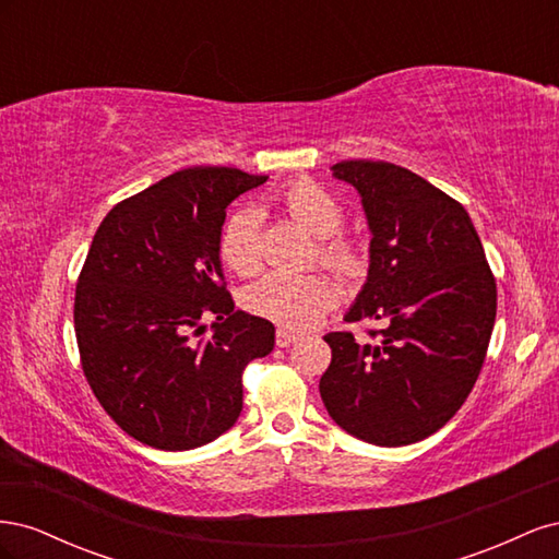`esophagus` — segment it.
I'll return each mask as SVG.
<instances>
[{
    "mask_svg": "<svg viewBox=\"0 0 559 559\" xmlns=\"http://www.w3.org/2000/svg\"><path fill=\"white\" fill-rule=\"evenodd\" d=\"M296 341H298V335H296V333L286 331V329H277V335H275V343H277V347H289V345H294Z\"/></svg>",
    "mask_w": 559,
    "mask_h": 559,
    "instance_id": "obj_1",
    "label": "esophagus"
}]
</instances>
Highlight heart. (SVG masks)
<instances>
[{"label":"heart","mask_w":559,"mask_h":559,"mask_svg":"<svg viewBox=\"0 0 559 559\" xmlns=\"http://www.w3.org/2000/svg\"><path fill=\"white\" fill-rule=\"evenodd\" d=\"M282 202L296 222L312 233L317 257L333 273L345 280L361 275L364 261L357 247L343 235H333L345 222V210L324 186L302 177L292 181L282 193ZM218 257L238 275H253L261 267V212L242 207L233 212L218 235ZM335 302L333 284L319 273L284 275L267 273L245 294L251 314L263 317L286 331H308L317 326Z\"/></svg>","instance_id":"1"}]
</instances>
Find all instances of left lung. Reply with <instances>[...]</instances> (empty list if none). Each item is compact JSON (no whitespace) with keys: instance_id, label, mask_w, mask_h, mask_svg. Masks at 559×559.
<instances>
[{"instance_id":"obj_1","label":"left lung","mask_w":559,"mask_h":559,"mask_svg":"<svg viewBox=\"0 0 559 559\" xmlns=\"http://www.w3.org/2000/svg\"><path fill=\"white\" fill-rule=\"evenodd\" d=\"M361 195L370 265L345 321L380 319L370 341L324 335L319 394L341 429L396 448L454 417L476 384L497 317V282L468 212L419 175L384 160L335 163Z\"/></svg>"}]
</instances>
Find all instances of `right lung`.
Returning a JSON list of instances; mask_svg holds the SVG:
<instances>
[{"mask_svg":"<svg viewBox=\"0 0 559 559\" xmlns=\"http://www.w3.org/2000/svg\"><path fill=\"white\" fill-rule=\"evenodd\" d=\"M265 179L186 167L99 224L76 282L74 331L95 399L134 441L193 450L238 421L242 370L273 352L275 326L235 310L218 235L230 202ZM205 316L215 333L195 342Z\"/></svg>","mask_w":559,"mask_h":559,"instance_id":"1","label":"right lung"}]
</instances>
